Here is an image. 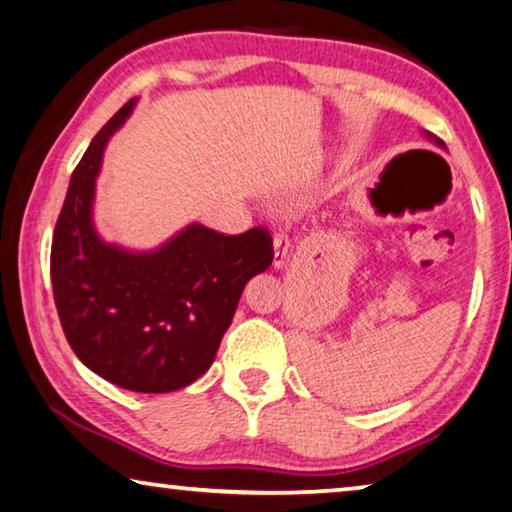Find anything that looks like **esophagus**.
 Wrapping results in <instances>:
<instances>
[{
	"mask_svg": "<svg viewBox=\"0 0 512 512\" xmlns=\"http://www.w3.org/2000/svg\"><path fill=\"white\" fill-rule=\"evenodd\" d=\"M289 262V239L284 235L273 237V266L284 268Z\"/></svg>",
	"mask_w": 512,
	"mask_h": 512,
	"instance_id": "obj_1",
	"label": "esophagus"
}]
</instances>
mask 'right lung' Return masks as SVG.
Instances as JSON below:
<instances>
[{
    "instance_id": "right-lung-1",
    "label": "right lung",
    "mask_w": 512,
    "mask_h": 512,
    "mask_svg": "<svg viewBox=\"0 0 512 512\" xmlns=\"http://www.w3.org/2000/svg\"><path fill=\"white\" fill-rule=\"evenodd\" d=\"M137 99L119 108L74 169L51 241V284L76 357L110 384L171 393L205 375L250 277L273 262L268 230L221 235L189 223L153 250L99 237L94 187L112 133Z\"/></svg>"
}]
</instances>
